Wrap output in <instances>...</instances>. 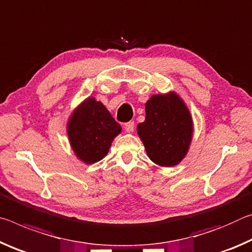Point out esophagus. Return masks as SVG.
Wrapping results in <instances>:
<instances>
[{"label": "esophagus", "mask_w": 252, "mask_h": 252, "mask_svg": "<svg viewBox=\"0 0 252 252\" xmlns=\"http://www.w3.org/2000/svg\"><path fill=\"white\" fill-rule=\"evenodd\" d=\"M135 128V123L134 122H128L125 124V130L127 133H133Z\"/></svg>", "instance_id": "34e87169"}]
</instances>
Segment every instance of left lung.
<instances>
[{"mask_svg":"<svg viewBox=\"0 0 252 252\" xmlns=\"http://www.w3.org/2000/svg\"><path fill=\"white\" fill-rule=\"evenodd\" d=\"M146 117L137 134L147 156L159 166H175L188 154L193 135L189 110L174 92L153 94L145 105Z\"/></svg>","mask_w":252,"mask_h":252,"instance_id":"1","label":"left lung"}]
</instances>
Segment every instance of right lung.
<instances>
[{
	"label": "right lung",
	"instance_id": "obj_1",
	"mask_svg": "<svg viewBox=\"0 0 252 252\" xmlns=\"http://www.w3.org/2000/svg\"><path fill=\"white\" fill-rule=\"evenodd\" d=\"M122 127L108 109L94 97H88L73 110L67 124L70 146L78 159L94 164L108 154Z\"/></svg>",
	"mask_w": 252,
	"mask_h": 252
}]
</instances>
